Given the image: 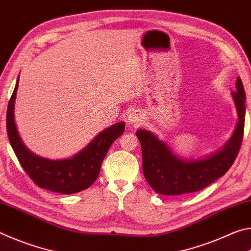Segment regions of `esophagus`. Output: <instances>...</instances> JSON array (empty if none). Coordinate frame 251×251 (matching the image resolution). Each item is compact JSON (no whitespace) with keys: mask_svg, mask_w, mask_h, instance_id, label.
Wrapping results in <instances>:
<instances>
[{"mask_svg":"<svg viewBox=\"0 0 251 251\" xmlns=\"http://www.w3.org/2000/svg\"><path fill=\"white\" fill-rule=\"evenodd\" d=\"M143 121V115L142 113L137 112V110H135V112H131L129 115H128V122L131 123L133 125H139Z\"/></svg>","mask_w":251,"mask_h":251,"instance_id":"obj_1","label":"esophagus"}]
</instances>
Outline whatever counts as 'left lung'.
I'll list each match as a JSON object with an SVG mask.
<instances>
[{"instance_id":"1","label":"left lung","mask_w":251,"mask_h":251,"mask_svg":"<svg viewBox=\"0 0 251 251\" xmlns=\"http://www.w3.org/2000/svg\"><path fill=\"white\" fill-rule=\"evenodd\" d=\"M238 113V123L229 141L218 151L202 158H182L174 154L166 143L146 129H137L142 145L143 172L157 194L165 196L195 193L203 189L227 173L240 150L244 136L246 94L241 78H237L231 93Z\"/></svg>"}]
</instances>
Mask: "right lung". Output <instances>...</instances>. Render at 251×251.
I'll return each mask as SVG.
<instances>
[{
  "mask_svg": "<svg viewBox=\"0 0 251 251\" xmlns=\"http://www.w3.org/2000/svg\"><path fill=\"white\" fill-rule=\"evenodd\" d=\"M19 78L6 113V130L10 144L21 166L41 188L54 193L71 195L87 189L100 171L101 163L112 144L124 133L125 123L118 122L97 134L88 145L77 154L64 159H49L34 154L21 139L14 118V106Z\"/></svg>",
  "mask_w": 251,
  "mask_h": 251,
  "instance_id": "add662e5",
  "label": "right lung"
}]
</instances>
